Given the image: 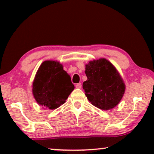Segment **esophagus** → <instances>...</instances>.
<instances>
[{
  "label": "esophagus",
  "mask_w": 154,
  "mask_h": 154,
  "mask_svg": "<svg viewBox=\"0 0 154 154\" xmlns=\"http://www.w3.org/2000/svg\"><path fill=\"white\" fill-rule=\"evenodd\" d=\"M81 86H82L81 83H77L76 85H75V88H78V89H80V88H81Z\"/></svg>",
  "instance_id": "34e87169"
}]
</instances>
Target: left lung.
I'll return each mask as SVG.
<instances>
[{
  "label": "left lung",
  "mask_w": 154,
  "mask_h": 154,
  "mask_svg": "<svg viewBox=\"0 0 154 154\" xmlns=\"http://www.w3.org/2000/svg\"><path fill=\"white\" fill-rule=\"evenodd\" d=\"M88 80L83 88L88 100L102 110H111L116 106L125 91L123 79L116 67L105 58L90 61L85 64Z\"/></svg>",
  "instance_id": "left-lung-1"
}]
</instances>
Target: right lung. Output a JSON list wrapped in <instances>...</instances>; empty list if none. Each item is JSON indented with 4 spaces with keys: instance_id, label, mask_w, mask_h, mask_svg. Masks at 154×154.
Here are the masks:
<instances>
[{
    "instance_id": "obj_1",
    "label": "right lung",
    "mask_w": 154,
    "mask_h": 154,
    "mask_svg": "<svg viewBox=\"0 0 154 154\" xmlns=\"http://www.w3.org/2000/svg\"><path fill=\"white\" fill-rule=\"evenodd\" d=\"M74 89L71 77L60 62L46 60L39 66L32 85L36 102L48 109H56L64 104Z\"/></svg>"
}]
</instances>
